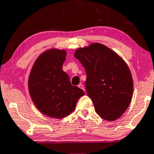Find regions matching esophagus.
<instances>
[{"label": "esophagus", "mask_w": 154, "mask_h": 154, "mask_svg": "<svg viewBox=\"0 0 154 154\" xmlns=\"http://www.w3.org/2000/svg\"><path fill=\"white\" fill-rule=\"evenodd\" d=\"M78 87H79V88H81L82 90H83V91H85L84 86H83V85L81 84V83H80V84L78 85Z\"/></svg>", "instance_id": "1"}]
</instances>
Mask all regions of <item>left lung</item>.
<instances>
[{
	"label": "left lung",
	"instance_id": "left-lung-1",
	"mask_svg": "<svg viewBox=\"0 0 154 154\" xmlns=\"http://www.w3.org/2000/svg\"><path fill=\"white\" fill-rule=\"evenodd\" d=\"M74 57L86 70V89L97 114L115 121L131 101L133 82L126 63L113 51L100 43L78 48Z\"/></svg>",
	"mask_w": 154,
	"mask_h": 154
}]
</instances>
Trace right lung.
<instances>
[{
	"mask_svg": "<svg viewBox=\"0 0 154 154\" xmlns=\"http://www.w3.org/2000/svg\"><path fill=\"white\" fill-rule=\"evenodd\" d=\"M66 51L51 49L42 53L34 63L28 80L29 92L35 106L43 114L63 119L75 109L85 93L73 86L63 71Z\"/></svg>",
	"mask_w": 154,
	"mask_h": 154,
	"instance_id": "obj_1",
	"label": "right lung"
}]
</instances>
